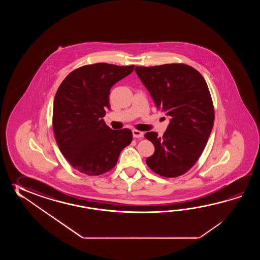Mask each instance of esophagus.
Returning <instances> with one entry per match:
<instances>
[{
  "label": "esophagus",
  "instance_id": "esophagus-1",
  "mask_svg": "<svg viewBox=\"0 0 260 260\" xmlns=\"http://www.w3.org/2000/svg\"><path fill=\"white\" fill-rule=\"evenodd\" d=\"M132 133L134 138H142L144 136L143 132H140V131H138V130H136V129H134Z\"/></svg>",
  "mask_w": 260,
  "mask_h": 260
}]
</instances>
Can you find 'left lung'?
Wrapping results in <instances>:
<instances>
[{
  "label": "left lung",
  "instance_id": "left-lung-1",
  "mask_svg": "<svg viewBox=\"0 0 260 260\" xmlns=\"http://www.w3.org/2000/svg\"><path fill=\"white\" fill-rule=\"evenodd\" d=\"M135 71L158 110L171 118L162 137L156 132L145 135L155 147L146 162L161 177H179L198 160L214 125L207 83L198 71L186 64L136 67Z\"/></svg>",
  "mask_w": 260,
  "mask_h": 260
}]
</instances>
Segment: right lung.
Listing matches in <instances>:
<instances>
[{
    "mask_svg": "<svg viewBox=\"0 0 260 260\" xmlns=\"http://www.w3.org/2000/svg\"><path fill=\"white\" fill-rule=\"evenodd\" d=\"M96 63L67 76L54 100L53 128L61 153L71 166L87 176H99L116 166L122 149L131 143L128 128L112 130L103 120L110 109L111 88L134 71Z\"/></svg>",
    "mask_w": 260,
    "mask_h": 260,
    "instance_id": "add662e5",
    "label": "right lung"
}]
</instances>
